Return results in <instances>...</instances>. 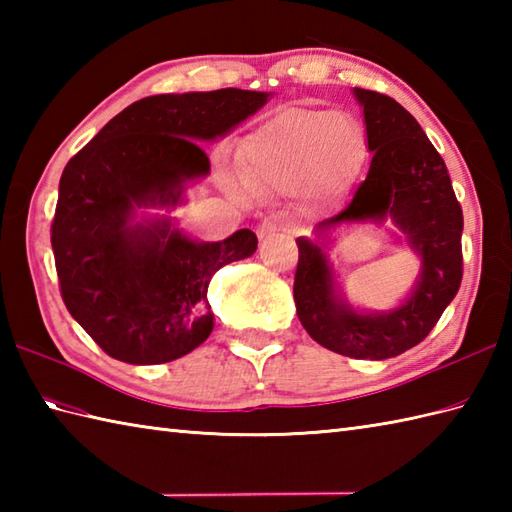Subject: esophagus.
<instances>
[{"instance_id":"obj_1","label":"esophagus","mask_w":512,"mask_h":512,"mask_svg":"<svg viewBox=\"0 0 512 512\" xmlns=\"http://www.w3.org/2000/svg\"><path fill=\"white\" fill-rule=\"evenodd\" d=\"M286 231H290V215L281 211L264 217V222L259 224V237H270Z\"/></svg>"}]
</instances>
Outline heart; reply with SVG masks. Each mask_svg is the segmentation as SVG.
<instances>
[{
  "label": "heart",
  "mask_w": 512,
  "mask_h": 512,
  "mask_svg": "<svg viewBox=\"0 0 512 512\" xmlns=\"http://www.w3.org/2000/svg\"><path fill=\"white\" fill-rule=\"evenodd\" d=\"M363 158V134L332 110L290 107L257 127L239 149L248 187L297 189L308 182L323 195L347 187Z\"/></svg>",
  "instance_id": "1"
}]
</instances>
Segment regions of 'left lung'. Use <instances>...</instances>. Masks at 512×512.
I'll use <instances>...</instances> for the list:
<instances>
[{
	"label": "left lung",
	"mask_w": 512,
	"mask_h": 512,
	"mask_svg": "<svg viewBox=\"0 0 512 512\" xmlns=\"http://www.w3.org/2000/svg\"><path fill=\"white\" fill-rule=\"evenodd\" d=\"M363 105L372 165L341 213L314 226L323 239L336 226L389 215L422 257L416 290L394 312L361 314L334 295L321 246L299 237L295 303L299 321L319 345L383 361L427 339L462 284V206L442 156L416 118L391 96L354 88Z\"/></svg>",
	"instance_id": "left-lung-1"
}]
</instances>
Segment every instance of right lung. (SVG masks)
Returning <instances> with one entry per match:
<instances>
[{"mask_svg":"<svg viewBox=\"0 0 512 512\" xmlns=\"http://www.w3.org/2000/svg\"><path fill=\"white\" fill-rule=\"evenodd\" d=\"M266 101L264 92L237 88L147 96L65 165L50 226L59 290L107 356L158 365L209 339V281L253 255L257 235L242 228L224 242L198 244L169 220H129L136 206L176 204L184 180L209 173L198 140L224 136Z\"/></svg>","mask_w":512,"mask_h":512,"instance_id":"obj_1","label":"right lung"}]
</instances>
